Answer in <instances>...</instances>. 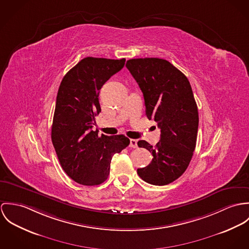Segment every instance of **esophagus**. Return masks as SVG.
Masks as SVG:
<instances>
[{"mask_svg":"<svg viewBox=\"0 0 249 249\" xmlns=\"http://www.w3.org/2000/svg\"><path fill=\"white\" fill-rule=\"evenodd\" d=\"M130 147L131 148H138V140L130 139Z\"/></svg>","mask_w":249,"mask_h":249,"instance_id":"obj_1","label":"esophagus"}]
</instances>
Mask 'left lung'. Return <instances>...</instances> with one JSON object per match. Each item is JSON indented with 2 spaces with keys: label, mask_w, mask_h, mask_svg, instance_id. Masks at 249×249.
<instances>
[{
  "label": "left lung",
  "mask_w": 249,
  "mask_h": 249,
  "mask_svg": "<svg viewBox=\"0 0 249 249\" xmlns=\"http://www.w3.org/2000/svg\"><path fill=\"white\" fill-rule=\"evenodd\" d=\"M126 67L143 92L148 119L160 129L156 147L138 142L154 157L149 165L138 169V176L153 185L169 184L185 172L196 148L198 112L191 85L164 59H130Z\"/></svg>",
  "instance_id": "8db88e82"
}]
</instances>
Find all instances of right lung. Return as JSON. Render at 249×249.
Returning <instances> with one entry per match:
<instances>
[{"instance_id": "right-lung-1", "label": "right lung", "mask_w": 249, "mask_h": 249, "mask_svg": "<svg viewBox=\"0 0 249 249\" xmlns=\"http://www.w3.org/2000/svg\"><path fill=\"white\" fill-rule=\"evenodd\" d=\"M125 61L86 57L60 84L52 140L63 170L79 184L104 182L110 174L112 156L130 144L123 135L99 137L97 131H92L95 116L101 111L99 90L124 67Z\"/></svg>"}]
</instances>
